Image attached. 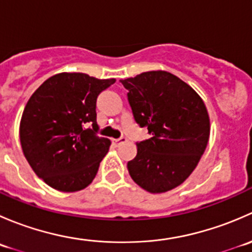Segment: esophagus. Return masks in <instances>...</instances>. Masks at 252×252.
Segmentation results:
<instances>
[{
	"mask_svg": "<svg viewBox=\"0 0 252 252\" xmlns=\"http://www.w3.org/2000/svg\"><path fill=\"white\" fill-rule=\"evenodd\" d=\"M126 139L123 138V136H122V138H119V139H112V142H113L114 145L124 144V142H126Z\"/></svg>",
	"mask_w": 252,
	"mask_h": 252,
	"instance_id": "34e87169",
	"label": "esophagus"
}]
</instances>
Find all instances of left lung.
I'll return each mask as SVG.
<instances>
[{
    "label": "left lung",
    "instance_id": "obj_1",
    "mask_svg": "<svg viewBox=\"0 0 252 252\" xmlns=\"http://www.w3.org/2000/svg\"><path fill=\"white\" fill-rule=\"evenodd\" d=\"M134 119L152 138L136 142L131 179L152 194L179 187L192 173L210 138V117L199 94L164 70L121 80Z\"/></svg>",
    "mask_w": 252,
    "mask_h": 252
}]
</instances>
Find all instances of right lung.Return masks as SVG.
<instances>
[{
  "instance_id": "obj_1",
  "label": "right lung",
  "mask_w": 252,
  "mask_h": 252,
  "mask_svg": "<svg viewBox=\"0 0 252 252\" xmlns=\"http://www.w3.org/2000/svg\"><path fill=\"white\" fill-rule=\"evenodd\" d=\"M116 79L60 73L28 101L19 126L23 154L35 174L63 192L83 190L96 177L111 141L96 134V100ZM86 123L93 129H86Z\"/></svg>"
}]
</instances>
